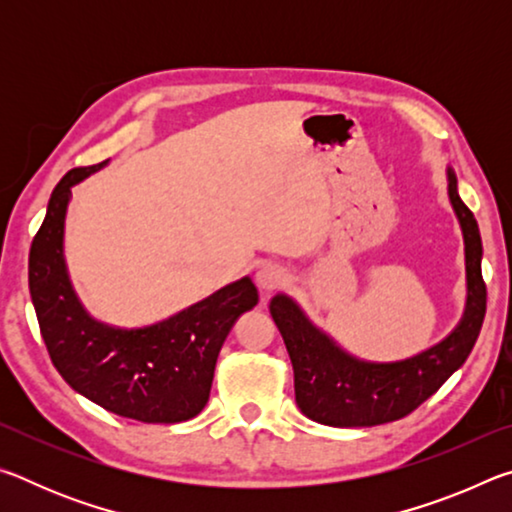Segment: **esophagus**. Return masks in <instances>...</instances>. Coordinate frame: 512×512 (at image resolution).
Returning a JSON list of instances; mask_svg holds the SVG:
<instances>
[{"mask_svg": "<svg viewBox=\"0 0 512 512\" xmlns=\"http://www.w3.org/2000/svg\"><path fill=\"white\" fill-rule=\"evenodd\" d=\"M255 280H257L259 289L271 291V289L280 287V284H284V280H287V273H284V268L275 266V264H264L257 268Z\"/></svg>", "mask_w": 512, "mask_h": 512, "instance_id": "1", "label": "esophagus"}]
</instances>
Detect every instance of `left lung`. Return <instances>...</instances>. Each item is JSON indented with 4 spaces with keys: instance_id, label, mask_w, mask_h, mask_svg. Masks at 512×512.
I'll return each mask as SVG.
<instances>
[{
    "instance_id": "8db88e82",
    "label": "left lung",
    "mask_w": 512,
    "mask_h": 512,
    "mask_svg": "<svg viewBox=\"0 0 512 512\" xmlns=\"http://www.w3.org/2000/svg\"><path fill=\"white\" fill-rule=\"evenodd\" d=\"M447 196L465 244V309L456 327L431 348L397 361H368L320 329L287 293L268 302L287 345L296 404L309 420L327 427H375L400 420L429 400L470 357L485 316L481 235L474 214L458 196L447 167Z\"/></svg>"
}]
</instances>
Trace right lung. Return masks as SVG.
<instances>
[{
  "mask_svg": "<svg viewBox=\"0 0 512 512\" xmlns=\"http://www.w3.org/2000/svg\"><path fill=\"white\" fill-rule=\"evenodd\" d=\"M106 164L65 173L33 239L29 289L42 339L60 377L101 409L140 422H185L205 409L225 336L259 293L244 275L151 325L94 318L69 277L65 219L72 187Z\"/></svg>",
  "mask_w": 512,
  "mask_h": 512,
  "instance_id": "1",
  "label": "right lung"
}]
</instances>
